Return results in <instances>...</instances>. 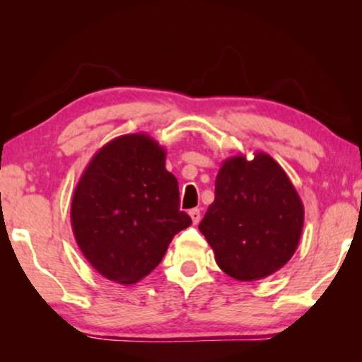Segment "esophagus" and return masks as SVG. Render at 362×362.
I'll return each instance as SVG.
<instances>
[{"label": "esophagus", "instance_id": "obj_1", "mask_svg": "<svg viewBox=\"0 0 362 362\" xmlns=\"http://www.w3.org/2000/svg\"><path fill=\"white\" fill-rule=\"evenodd\" d=\"M188 214H189V217H192V220H193V225H198L199 220H201V211L199 209H192Z\"/></svg>", "mask_w": 362, "mask_h": 362}]
</instances>
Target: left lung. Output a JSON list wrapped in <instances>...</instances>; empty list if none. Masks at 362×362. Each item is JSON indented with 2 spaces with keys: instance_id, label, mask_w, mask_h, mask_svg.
<instances>
[{
  "instance_id": "1",
  "label": "left lung",
  "mask_w": 362,
  "mask_h": 362,
  "mask_svg": "<svg viewBox=\"0 0 362 362\" xmlns=\"http://www.w3.org/2000/svg\"><path fill=\"white\" fill-rule=\"evenodd\" d=\"M303 204L284 169L255 153L225 159L216 179V199L199 223L222 272L257 281L283 268L297 250Z\"/></svg>"
}]
</instances>
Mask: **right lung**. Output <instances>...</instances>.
<instances>
[{"mask_svg": "<svg viewBox=\"0 0 362 362\" xmlns=\"http://www.w3.org/2000/svg\"><path fill=\"white\" fill-rule=\"evenodd\" d=\"M189 225L180 211L179 182L166 169V150L144 132L103 145L73 193L78 247L103 278L119 284L150 274Z\"/></svg>", "mask_w": 362, "mask_h": 362, "instance_id": "add662e5", "label": "right lung"}]
</instances>
